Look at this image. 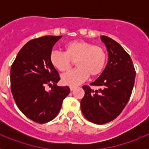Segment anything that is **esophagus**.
<instances>
[{
  "mask_svg": "<svg viewBox=\"0 0 149 149\" xmlns=\"http://www.w3.org/2000/svg\"><path fill=\"white\" fill-rule=\"evenodd\" d=\"M76 88H77V87H76V86H70V90L71 91H73L74 89H75Z\"/></svg>",
  "mask_w": 149,
  "mask_h": 149,
  "instance_id": "34e87169",
  "label": "esophagus"
}]
</instances>
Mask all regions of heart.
<instances>
[{
    "instance_id": "obj_1",
    "label": "heart",
    "mask_w": 149,
    "mask_h": 149,
    "mask_svg": "<svg viewBox=\"0 0 149 149\" xmlns=\"http://www.w3.org/2000/svg\"><path fill=\"white\" fill-rule=\"evenodd\" d=\"M65 52L53 51L50 54V62L56 69L66 72L75 61L77 67L63 74L62 82L74 86L85 81L89 75L97 76L104 67L107 55L104 49L99 45H93L86 41H72L64 46Z\"/></svg>"
}]
</instances>
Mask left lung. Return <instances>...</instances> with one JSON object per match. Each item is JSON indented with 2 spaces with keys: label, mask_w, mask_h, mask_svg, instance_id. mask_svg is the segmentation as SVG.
Returning a JSON list of instances; mask_svg holds the SVG:
<instances>
[{
  "label": "left lung",
  "mask_w": 149,
  "mask_h": 149,
  "mask_svg": "<svg viewBox=\"0 0 149 149\" xmlns=\"http://www.w3.org/2000/svg\"><path fill=\"white\" fill-rule=\"evenodd\" d=\"M101 40L108 52V62L90 85L102 89L94 91L84 86L85 95L81 101L84 117L97 125L111 122L122 113L130 99L136 76L131 56L122 46L106 36H101Z\"/></svg>",
  "instance_id": "1"
}]
</instances>
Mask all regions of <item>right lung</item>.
<instances>
[{"instance_id": "1", "label": "right lung", "mask_w": 149, "mask_h": 149, "mask_svg": "<svg viewBox=\"0 0 149 149\" xmlns=\"http://www.w3.org/2000/svg\"><path fill=\"white\" fill-rule=\"evenodd\" d=\"M62 36H46L29 41L22 47L10 70L13 98L22 113L33 122L44 124L60 112L68 86H58V72L50 62L53 46ZM46 85L52 89L46 91Z\"/></svg>"}]
</instances>
